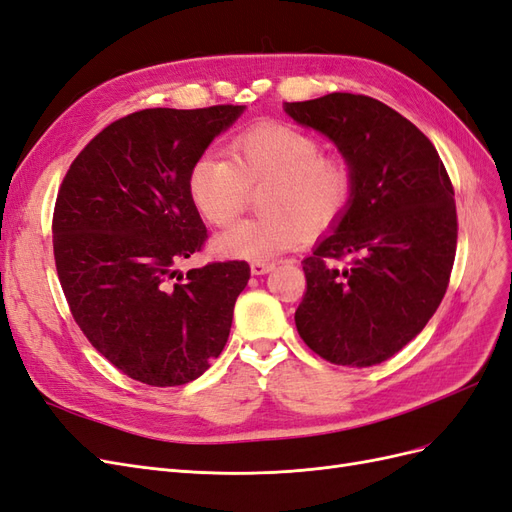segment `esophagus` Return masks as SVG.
Wrapping results in <instances>:
<instances>
[{"mask_svg":"<svg viewBox=\"0 0 512 512\" xmlns=\"http://www.w3.org/2000/svg\"><path fill=\"white\" fill-rule=\"evenodd\" d=\"M273 267H275V265H273V262H269V260H254L252 265H250V271H252V275H265V273H269Z\"/></svg>","mask_w":512,"mask_h":512,"instance_id":"obj_1","label":"esophagus"}]
</instances>
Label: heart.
<instances>
[{
	"label": "heart",
	"mask_w": 512,
	"mask_h": 512,
	"mask_svg": "<svg viewBox=\"0 0 512 512\" xmlns=\"http://www.w3.org/2000/svg\"><path fill=\"white\" fill-rule=\"evenodd\" d=\"M262 218L245 220L215 241L226 258L271 260L309 235L329 230L352 205L356 173L342 153H322L314 134L288 123L262 121L230 143V160L205 153L188 173V194L207 224L239 218L252 192Z\"/></svg>",
	"instance_id": "obj_1"
}]
</instances>
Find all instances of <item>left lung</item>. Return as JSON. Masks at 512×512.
Instances as JSON below:
<instances>
[{
	"label": "left lung",
	"instance_id": "left-lung-1",
	"mask_svg": "<svg viewBox=\"0 0 512 512\" xmlns=\"http://www.w3.org/2000/svg\"><path fill=\"white\" fill-rule=\"evenodd\" d=\"M286 113L327 134L356 173L352 205L303 260L297 331L333 365H378L444 299L457 252L451 177L429 138L380 100L329 94L286 102Z\"/></svg>",
	"mask_w": 512,
	"mask_h": 512
}]
</instances>
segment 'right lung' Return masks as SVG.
I'll use <instances>...</instances> for the list:
<instances>
[{
    "label": "right lung",
    "instance_id": "obj_1",
    "mask_svg": "<svg viewBox=\"0 0 512 512\" xmlns=\"http://www.w3.org/2000/svg\"><path fill=\"white\" fill-rule=\"evenodd\" d=\"M243 113L145 108L91 138L59 185L53 254L74 322L108 363L149 386L196 380L226 346L245 260L177 271L207 228L188 173Z\"/></svg>",
    "mask_w": 512,
    "mask_h": 512
}]
</instances>
